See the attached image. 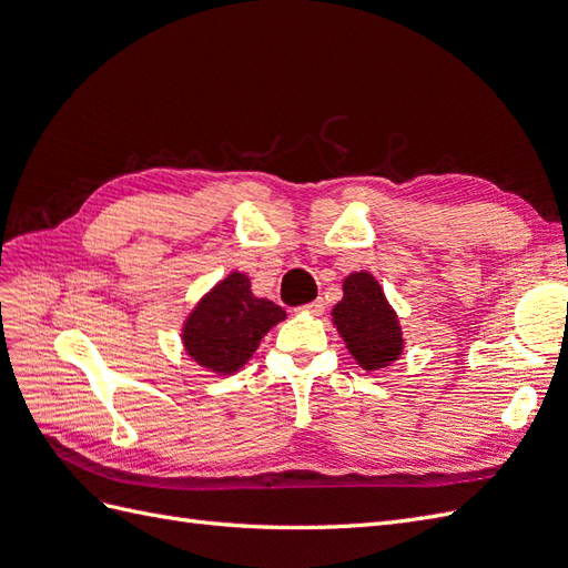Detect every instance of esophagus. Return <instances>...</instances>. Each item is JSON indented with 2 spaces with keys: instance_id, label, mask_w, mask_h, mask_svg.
Listing matches in <instances>:
<instances>
[{
  "instance_id": "obj_1",
  "label": "esophagus",
  "mask_w": 568,
  "mask_h": 568,
  "mask_svg": "<svg viewBox=\"0 0 568 568\" xmlns=\"http://www.w3.org/2000/svg\"><path fill=\"white\" fill-rule=\"evenodd\" d=\"M322 311H324V301H322V298H317V301H313V303H307V305H305V313L320 315Z\"/></svg>"
}]
</instances>
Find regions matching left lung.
<instances>
[{
  "mask_svg": "<svg viewBox=\"0 0 568 568\" xmlns=\"http://www.w3.org/2000/svg\"><path fill=\"white\" fill-rule=\"evenodd\" d=\"M334 324L359 367L382 369L403 353L398 317L372 274L353 272L343 282V301L334 307Z\"/></svg>",
  "mask_w": 568,
  "mask_h": 568,
  "instance_id": "left-lung-1",
  "label": "left lung"
}]
</instances>
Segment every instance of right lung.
I'll use <instances>...</instances> for the list:
<instances>
[{"label": "right lung", "instance_id": "right-lung-1", "mask_svg": "<svg viewBox=\"0 0 568 568\" xmlns=\"http://www.w3.org/2000/svg\"><path fill=\"white\" fill-rule=\"evenodd\" d=\"M286 313L267 298L251 294L246 274L232 272L205 296L184 324V348L201 367L236 372L246 365L261 338Z\"/></svg>", "mask_w": 568, "mask_h": 568}]
</instances>
